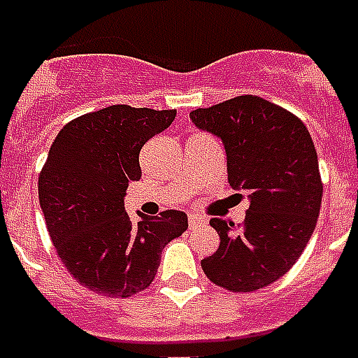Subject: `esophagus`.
<instances>
[{
  "label": "esophagus",
  "instance_id": "obj_1",
  "mask_svg": "<svg viewBox=\"0 0 358 358\" xmlns=\"http://www.w3.org/2000/svg\"><path fill=\"white\" fill-rule=\"evenodd\" d=\"M205 220L201 218V216H197V214H190L188 216V224H190V227H196V225H201Z\"/></svg>",
  "mask_w": 358,
  "mask_h": 358
}]
</instances>
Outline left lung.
I'll return each mask as SVG.
<instances>
[{"instance_id":"left-lung-1","label":"left lung","mask_w":358,"mask_h":358,"mask_svg":"<svg viewBox=\"0 0 358 358\" xmlns=\"http://www.w3.org/2000/svg\"><path fill=\"white\" fill-rule=\"evenodd\" d=\"M222 138L229 185L250 194L242 225L213 218L220 248L205 275L231 292H253L282 277L307 248L322 205L314 142L301 120L259 96H238L190 113Z\"/></svg>"}]
</instances>
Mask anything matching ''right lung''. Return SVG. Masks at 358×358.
<instances>
[{
  "instance_id": "1",
  "label": "right lung",
  "mask_w": 358,
  "mask_h": 358,
  "mask_svg": "<svg viewBox=\"0 0 358 358\" xmlns=\"http://www.w3.org/2000/svg\"><path fill=\"white\" fill-rule=\"evenodd\" d=\"M177 110L110 105L71 120L57 134L38 177V199L57 255L77 282L105 296L129 297L150 287L187 214L164 210L133 222L124 197L142 176V145Z\"/></svg>"
}]
</instances>
